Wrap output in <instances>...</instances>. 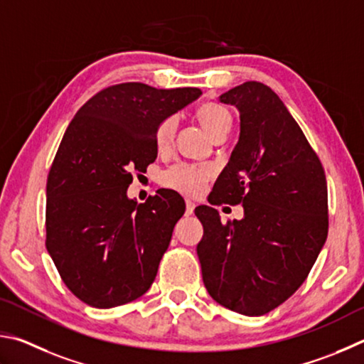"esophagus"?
<instances>
[{"mask_svg":"<svg viewBox=\"0 0 364 364\" xmlns=\"http://www.w3.org/2000/svg\"><path fill=\"white\" fill-rule=\"evenodd\" d=\"M186 211H187L188 215L193 214V211H195V203H193L192 200H186Z\"/></svg>","mask_w":364,"mask_h":364,"instance_id":"esophagus-1","label":"esophagus"}]
</instances>
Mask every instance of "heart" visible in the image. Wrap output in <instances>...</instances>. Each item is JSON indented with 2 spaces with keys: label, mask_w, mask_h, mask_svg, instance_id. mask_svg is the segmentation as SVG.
Listing matches in <instances>:
<instances>
[{
  "label": "heart",
  "mask_w": 364,
  "mask_h": 364,
  "mask_svg": "<svg viewBox=\"0 0 364 364\" xmlns=\"http://www.w3.org/2000/svg\"><path fill=\"white\" fill-rule=\"evenodd\" d=\"M196 119L205 127L213 139L227 136L232 127V114L225 107L215 102H205L196 108ZM177 119L174 114L163 118L155 129V144L158 150H166L174 139ZM213 169L208 166H196L188 163H178L171 166L163 172L161 182L164 187L176 190L178 193L188 196H198L206 188V183L211 181Z\"/></svg>",
  "instance_id": "1"
}]
</instances>
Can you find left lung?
I'll return each mask as SVG.
<instances>
[{"mask_svg": "<svg viewBox=\"0 0 364 364\" xmlns=\"http://www.w3.org/2000/svg\"><path fill=\"white\" fill-rule=\"evenodd\" d=\"M240 110V140L214 183L211 205H243L245 218L222 224L198 206L205 228L198 252L215 302L260 316L301 288L328 237L323 164L282 99L259 81L220 95Z\"/></svg>", "mask_w": 364, "mask_h": 364, "instance_id": "8db88e82", "label": "left lung"}]
</instances>
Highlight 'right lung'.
Returning a JSON list of instances; mask_svg holds the SVG:
<instances>
[{"label":"right lung","instance_id":"obj_1","mask_svg":"<svg viewBox=\"0 0 364 364\" xmlns=\"http://www.w3.org/2000/svg\"><path fill=\"white\" fill-rule=\"evenodd\" d=\"M201 94L119 82L94 94L70 121L46 183V250L72 294L95 309L144 296L156 277L182 196L158 190L129 200L132 171L156 159L159 121Z\"/></svg>","mask_w":364,"mask_h":364}]
</instances>
